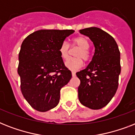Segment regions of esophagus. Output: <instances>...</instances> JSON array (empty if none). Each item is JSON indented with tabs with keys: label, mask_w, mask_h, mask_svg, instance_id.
<instances>
[{
	"label": "esophagus",
	"mask_w": 135,
	"mask_h": 135,
	"mask_svg": "<svg viewBox=\"0 0 135 135\" xmlns=\"http://www.w3.org/2000/svg\"><path fill=\"white\" fill-rule=\"evenodd\" d=\"M71 74L73 77H75V76H76V72L75 71H71Z\"/></svg>",
	"instance_id": "obj_1"
}]
</instances>
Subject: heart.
Instances as JSON below:
<instances>
[{"label": "heart", "mask_w": 135, "mask_h": 135, "mask_svg": "<svg viewBox=\"0 0 135 135\" xmlns=\"http://www.w3.org/2000/svg\"><path fill=\"white\" fill-rule=\"evenodd\" d=\"M73 45L78 46L80 50L76 52V57L77 58L74 59H68L64 62V65L67 69L71 71H76L82 67L83 59V61H88L90 59V52L88 49L90 47V43L88 40L85 37H78L73 40ZM59 54L61 55V58L67 59L69 55V46L68 43L64 41L61 43L59 49Z\"/></svg>", "instance_id": "1"}]
</instances>
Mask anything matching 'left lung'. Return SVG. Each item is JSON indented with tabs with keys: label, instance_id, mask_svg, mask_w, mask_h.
Segmentation results:
<instances>
[{
	"label": "left lung",
	"instance_id": "1",
	"mask_svg": "<svg viewBox=\"0 0 135 135\" xmlns=\"http://www.w3.org/2000/svg\"><path fill=\"white\" fill-rule=\"evenodd\" d=\"M92 41L94 53L85 69L76 73L80 79L78 99L83 106L100 109L115 95L120 74V54L113 37L97 27L80 30Z\"/></svg>",
	"mask_w": 135,
	"mask_h": 135
}]
</instances>
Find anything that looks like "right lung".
<instances>
[{
  "instance_id": "obj_1",
  "label": "right lung",
  "mask_w": 135,
  "mask_h": 135,
  "mask_svg": "<svg viewBox=\"0 0 135 135\" xmlns=\"http://www.w3.org/2000/svg\"><path fill=\"white\" fill-rule=\"evenodd\" d=\"M74 30L41 29L24 39L19 53L21 90L28 103L45 112L57 107L60 90L71 78L59 49Z\"/></svg>"
}]
</instances>
